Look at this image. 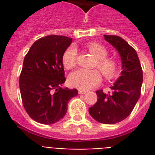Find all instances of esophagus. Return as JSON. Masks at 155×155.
<instances>
[{"instance_id": "esophagus-1", "label": "esophagus", "mask_w": 155, "mask_h": 155, "mask_svg": "<svg viewBox=\"0 0 155 155\" xmlns=\"http://www.w3.org/2000/svg\"><path fill=\"white\" fill-rule=\"evenodd\" d=\"M86 91H84V90H81V89H79V93H80V94H85V93H86Z\"/></svg>"}]
</instances>
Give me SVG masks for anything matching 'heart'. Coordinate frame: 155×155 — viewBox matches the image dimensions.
<instances>
[{"label":"heart","mask_w":155,"mask_h":155,"mask_svg":"<svg viewBox=\"0 0 155 155\" xmlns=\"http://www.w3.org/2000/svg\"><path fill=\"white\" fill-rule=\"evenodd\" d=\"M87 49L98 59L97 68H99L104 77L107 80L114 77L117 71V63L114 59L107 58L108 51L105 47L99 43L91 42L87 45ZM76 58L77 49L74 46H71L63 53V66L67 69L74 68L76 64ZM68 80L72 87L81 90H88L99 84L101 81V76L97 70L80 68L71 73Z\"/></svg>","instance_id":"obj_1"}]
</instances>
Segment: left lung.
Listing matches in <instances>:
<instances>
[{
	"mask_svg": "<svg viewBox=\"0 0 155 155\" xmlns=\"http://www.w3.org/2000/svg\"><path fill=\"white\" fill-rule=\"evenodd\" d=\"M104 36L120 54L122 71L110 87L111 92L97 90V102L88 111L97 121L110 125L120 122L131 113L141 95L143 76L136 51L119 36Z\"/></svg>",
	"mask_w": 155,
	"mask_h": 155,
	"instance_id": "obj_1",
	"label": "left lung"
}]
</instances>
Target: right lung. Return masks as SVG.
I'll list each match as a JSON object with an SVG mask.
<instances>
[{"label": "right lung", "mask_w": 155, "mask_h": 155, "mask_svg": "<svg viewBox=\"0 0 155 155\" xmlns=\"http://www.w3.org/2000/svg\"><path fill=\"white\" fill-rule=\"evenodd\" d=\"M71 38L49 35L38 39L25 54L19 78L22 104L33 120L44 125L60 120L77 89L62 87L65 82L63 55Z\"/></svg>", "instance_id": "obj_1"}]
</instances>
